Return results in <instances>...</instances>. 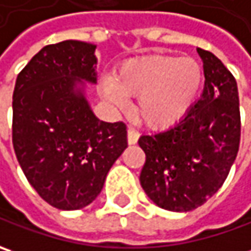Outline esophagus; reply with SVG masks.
Segmentation results:
<instances>
[{
  "label": "esophagus",
  "instance_id": "34e87169",
  "mask_svg": "<svg viewBox=\"0 0 251 251\" xmlns=\"http://www.w3.org/2000/svg\"><path fill=\"white\" fill-rule=\"evenodd\" d=\"M137 139H139V132H137L136 129H133V127H129L127 129V143L129 145H135L137 142Z\"/></svg>",
  "mask_w": 251,
  "mask_h": 251
}]
</instances>
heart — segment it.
<instances>
[{
  "label": "heart",
  "mask_w": 251,
  "mask_h": 251,
  "mask_svg": "<svg viewBox=\"0 0 251 251\" xmlns=\"http://www.w3.org/2000/svg\"><path fill=\"white\" fill-rule=\"evenodd\" d=\"M203 69L192 57L153 54L124 63L106 77L102 93L124 108L127 95H139L137 118L150 127H167L188 114L201 93Z\"/></svg>",
  "instance_id": "heart-1"
}]
</instances>
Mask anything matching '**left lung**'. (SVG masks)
Returning a JSON list of instances; mask_svg holds the SVG:
<instances>
[{
    "label": "left lung",
    "mask_w": 251,
    "mask_h": 251,
    "mask_svg": "<svg viewBox=\"0 0 251 251\" xmlns=\"http://www.w3.org/2000/svg\"><path fill=\"white\" fill-rule=\"evenodd\" d=\"M198 54L205 74L201 98L178 124L139 139L146 154L140 185L156 205L173 212L208 201L222 187L240 145L237 82L213 53L200 48Z\"/></svg>",
    "instance_id": "1"
}]
</instances>
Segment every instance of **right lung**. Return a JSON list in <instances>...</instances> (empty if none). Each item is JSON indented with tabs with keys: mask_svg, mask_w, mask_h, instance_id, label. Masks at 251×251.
<instances>
[{
	"mask_svg": "<svg viewBox=\"0 0 251 251\" xmlns=\"http://www.w3.org/2000/svg\"><path fill=\"white\" fill-rule=\"evenodd\" d=\"M95 48L48 45L18 74L12 97V145L29 184L49 205H90L127 146L124 122L97 119L77 82H95Z\"/></svg>",
	"mask_w": 251,
	"mask_h": 251,
	"instance_id": "right-lung-1",
	"label": "right lung"
}]
</instances>
